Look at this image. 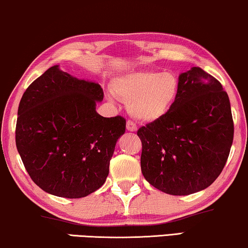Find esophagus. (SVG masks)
<instances>
[{"instance_id":"1","label":"esophagus","mask_w":248,"mask_h":248,"mask_svg":"<svg viewBox=\"0 0 248 248\" xmlns=\"http://www.w3.org/2000/svg\"><path fill=\"white\" fill-rule=\"evenodd\" d=\"M127 130L128 131H137V125H136V124L132 123V121L128 120L127 121Z\"/></svg>"}]
</instances>
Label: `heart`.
Wrapping results in <instances>:
<instances>
[{
	"instance_id": "obj_1",
	"label": "heart",
	"mask_w": 248,
	"mask_h": 248,
	"mask_svg": "<svg viewBox=\"0 0 248 248\" xmlns=\"http://www.w3.org/2000/svg\"><path fill=\"white\" fill-rule=\"evenodd\" d=\"M181 83L173 73L138 71L124 74L113 83V91L128 103L132 117L155 121L169 112L180 95Z\"/></svg>"
}]
</instances>
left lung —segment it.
<instances>
[{
	"label": "left lung",
	"mask_w": 248,
	"mask_h": 248,
	"mask_svg": "<svg viewBox=\"0 0 248 248\" xmlns=\"http://www.w3.org/2000/svg\"><path fill=\"white\" fill-rule=\"evenodd\" d=\"M180 95L159 119L139 128L141 173L149 184L172 195L211 186L224 169L233 139L228 94L200 67L179 76Z\"/></svg>",
	"instance_id": "obj_1"
}]
</instances>
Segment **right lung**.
Wrapping results in <instances>:
<instances>
[{"mask_svg":"<svg viewBox=\"0 0 248 248\" xmlns=\"http://www.w3.org/2000/svg\"><path fill=\"white\" fill-rule=\"evenodd\" d=\"M102 100L100 84L76 78L58 65L23 93L16 144L28 174L45 192L78 199L106 182L125 119L100 116L95 107Z\"/></svg>","mask_w":248,"mask_h":248,"instance_id":"obj_1","label":"right lung"}]
</instances>
